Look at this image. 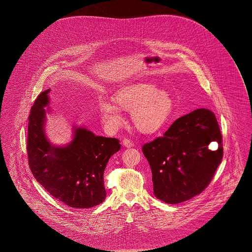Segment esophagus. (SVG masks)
I'll return each mask as SVG.
<instances>
[{"label": "esophagus", "mask_w": 252, "mask_h": 252, "mask_svg": "<svg viewBox=\"0 0 252 252\" xmlns=\"http://www.w3.org/2000/svg\"><path fill=\"white\" fill-rule=\"evenodd\" d=\"M123 144L126 146V147H132L133 145H134V144L132 143L131 141L130 140H128V139H124L123 140Z\"/></svg>", "instance_id": "1"}]
</instances>
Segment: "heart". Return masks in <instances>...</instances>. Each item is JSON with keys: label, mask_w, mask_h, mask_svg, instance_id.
Instances as JSON below:
<instances>
[{"label": "heart", "mask_w": 252, "mask_h": 252, "mask_svg": "<svg viewBox=\"0 0 252 252\" xmlns=\"http://www.w3.org/2000/svg\"><path fill=\"white\" fill-rule=\"evenodd\" d=\"M114 101L116 105L105 100L98 104L101 119L108 129H116L123 124V109L131 111V120L138 130L151 134L162 126L172 108L167 93L156 90L155 86L147 83L129 85L121 89L115 94Z\"/></svg>", "instance_id": "1"}]
</instances>
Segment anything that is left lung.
Returning a JSON list of instances; mask_svg holds the SVG:
<instances>
[{"label":"left lung","mask_w":252,"mask_h":252,"mask_svg":"<svg viewBox=\"0 0 252 252\" xmlns=\"http://www.w3.org/2000/svg\"><path fill=\"white\" fill-rule=\"evenodd\" d=\"M216 141L219 146H208ZM143 153L152 171L154 193L178 204L201 193L223 158L222 135L213 111L198 108L175 121L162 137L144 144Z\"/></svg>","instance_id":"obj_1"}]
</instances>
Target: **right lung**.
Listing matches in <instances>:
<instances>
[{
	"mask_svg": "<svg viewBox=\"0 0 252 252\" xmlns=\"http://www.w3.org/2000/svg\"><path fill=\"white\" fill-rule=\"evenodd\" d=\"M49 93L47 90L36 97L28 117L26 148L30 170L36 181L61 202L76 209L99 205L107 196L104 171L109 158L120 150V141L76 128L72 144L51 145L43 132V107L48 104Z\"/></svg>",
	"mask_w": 252,
	"mask_h": 252,
	"instance_id": "right-lung-1",
	"label": "right lung"
}]
</instances>
